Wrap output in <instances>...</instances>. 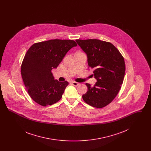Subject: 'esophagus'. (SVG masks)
I'll use <instances>...</instances> for the list:
<instances>
[{"mask_svg": "<svg viewBox=\"0 0 151 151\" xmlns=\"http://www.w3.org/2000/svg\"><path fill=\"white\" fill-rule=\"evenodd\" d=\"M71 84L73 86H78L79 85V83H77V82H75V81H72L71 82Z\"/></svg>", "mask_w": 151, "mask_h": 151, "instance_id": "esophagus-1", "label": "esophagus"}]
</instances>
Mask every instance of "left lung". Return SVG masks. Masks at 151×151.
Instances as JSON below:
<instances>
[{"mask_svg":"<svg viewBox=\"0 0 151 151\" xmlns=\"http://www.w3.org/2000/svg\"><path fill=\"white\" fill-rule=\"evenodd\" d=\"M86 53L89 68L93 69L97 82L82 97L88 105L97 108L106 106L115 99L123 81L125 73L124 58L112 43L97 39L76 40Z\"/></svg>","mask_w":151,"mask_h":151,"instance_id":"1","label":"left lung"}]
</instances>
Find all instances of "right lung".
I'll use <instances>...</instances> for the list:
<instances>
[{
  "label": "right lung",
  "instance_id": "obj_1",
  "mask_svg": "<svg viewBox=\"0 0 151 151\" xmlns=\"http://www.w3.org/2000/svg\"><path fill=\"white\" fill-rule=\"evenodd\" d=\"M76 46L73 40L56 39L35 43L27 51L21 73L28 93L36 103L46 106L60 100L68 83L55 80L51 70Z\"/></svg>",
  "mask_w": 151,
  "mask_h": 151
}]
</instances>
